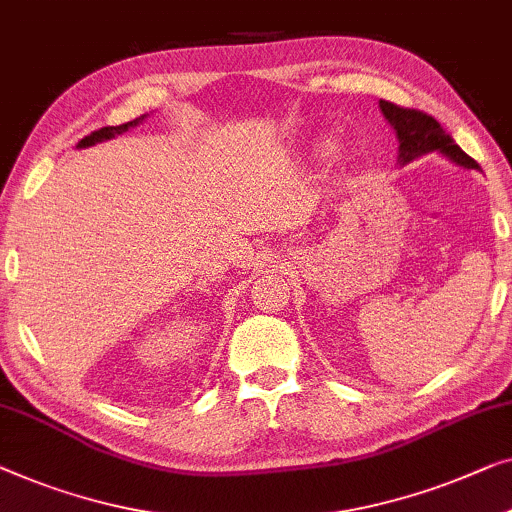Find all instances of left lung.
Masks as SVG:
<instances>
[{
	"mask_svg": "<svg viewBox=\"0 0 512 512\" xmlns=\"http://www.w3.org/2000/svg\"><path fill=\"white\" fill-rule=\"evenodd\" d=\"M379 108L385 115V120L390 122V127L397 133V140H399L397 161L402 166H406L409 161L418 159L427 152H441L443 157L455 161L457 166L480 170L476 161H473L469 154H466L462 147L450 138V133L443 131L441 124L436 122L432 115L422 113V110H413V108H399L390 101H379Z\"/></svg>",
	"mask_w": 512,
	"mask_h": 512,
	"instance_id": "left-lung-1",
	"label": "left lung"
}]
</instances>
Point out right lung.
Returning a JSON list of instances; mask_svg holds the SVG:
<instances>
[{"label": "right lung", "mask_w": 512, "mask_h": 512, "mask_svg": "<svg viewBox=\"0 0 512 512\" xmlns=\"http://www.w3.org/2000/svg\"><path fill=\"white\" fill-rule=\"evenodd\" d=\"M145 117H147V115H140V117H136V120H133V122L120 124V127H103V129H99V131H92L90 136H85L83 140H80L78 147H90V145H94V143H101V140H110V138L120 136V133L129 131L131 127H138V124L143 122Z\"/></svg>", "instance_id": "obj_1"}]
</instances>
